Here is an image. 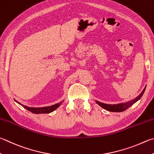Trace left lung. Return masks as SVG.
<instances>
[{"label":"left lung","instance_id":"left-lung-1","mask_svg":"<svg viewBox=\"0 0 154 154\" xmlns=\"http://www.w3.org/2000/svg\"><path fill=\"white\" fill-rule=\"evenodd\" d=\"M145 88H146V87H145L143 90L142 91L141 93L139 94L137 97H136L135 98H134L133 100H130V101L127 102L120 103V104H104V103L100 102L99 101H97V100H96V102L99 106H101L102 108H103L104 109H105V110H108V111L114 112H123L125 110H127V108H129L130 106H132L133 104H135V102H137L139 100L141 99V97H142L143 94H144Z\"/></svg>","mask_w":154,"mask_h":154}]
</instances>
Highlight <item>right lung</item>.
<instances>
[{
    "instance_id": "right-lung-1",
    "label": "right lung",
    "mask_w": 154,
    "mask_h": 154,
    "mask_svg": "<svg viewBox=\"0 0 154 154\" xmlns=\"http://www.w3.org/2000/svg\"><path fill=\"white\" fill-rule=\"evenodd\" d=\"M15 101L17 103H18L19 104H20L21 106H23L24 108H26L27 110L30 111L31 112L38 114H48V113L52 112L54 111L56 109H57L61 104H62V103L64 102V100L63 101H61L59 103H57V104H56L52 105L50 106H45V107H29V106H27L26 105L21 104L20 102H17L16 100H15Z\"/></svg>"
}]
</instances>
